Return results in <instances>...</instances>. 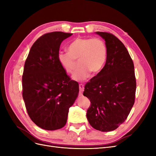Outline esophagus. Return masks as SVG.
<instances>
[{
  "mask_svg": "<svg viewBox=\"0 0 156 156\" xmlns=\"http://www.w3.org/2000/svg\"><path fill=\"white\" fill-rule=\"evenodd\" d=\"M79 92H80V93L82 94L83 92L84 91V84H79Z\"/></svg>",
  "mask_w": 156,
  "mask_h": 156,
  "instance_id": "esophagus-1",
  "label": "esophagus"
}]
</instances>
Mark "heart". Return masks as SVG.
I'll use <instances>...</instances> for the list:
<instances>
[{"label":"heart","mask_w":156,"mask_h":156,"mask_svg":"<svg viewBox=\"0 0 156 156\" xmlns=\"http://www.w3.org/2000/svg\"><path fill=\"white\" fill-rule=\"evenodd\" d=\"M107 48L105 42L100 38L77 37L68 46V52H59L58 60L68 73H72L77 66L79 68L73 75V79L82 81L90 73H98L106 62Z\"/></svg>","instance_id":"heart-1"}]
</instances>
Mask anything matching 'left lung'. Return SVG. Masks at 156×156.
I'll return each instance as SVG.
<instances>
[{
    "mask_svg": "<svg viewBox=\"0 0 156 156\" xmlns=\"http://www.w3.org/2000/svg\"><path fill=\"white\" fill-rule=\"evenodd\" d=\"M105 41V66L85 86L83 95L90 101L89 124L101 131H111L127 119L136 92L134 64L123 43L109 32H96Z\"/></svg>",
    "mask_w": 156,
    "mask_h": 156,
    "instance_id": "left-lung-1",
    "label": "left lung"
}]
</instances>
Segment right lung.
Instances as JSON below:
<instances>
[{"label": "right lung", "instance_id": "obj_1", "mask_svg": "<svg viewBox=\"0 0 156 156\" xmlns=\"http://www.w3.org/2000/svg\"><path fill=\"white\" fill-rule=\"evenodd\" d=\"M72 34L52 32L42 35L31 47L25 61L23 98L30 119L44 129L63 127L78 96L79 84L70 79L58 60L61 43Z\"/></svg>", "mask_w": 156, "mask_h": 156}]
</instances>
